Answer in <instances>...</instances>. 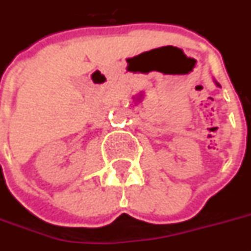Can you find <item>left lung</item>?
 I'll return each mask as SVG.
<instances>
[{
  "label": "left lung",
  "instance_id": "obj_1",
  "mask_svg": "<svg viewBox=\"0 0 251 251\" xmlns=\"http://www.w3.org/2000/svg\"><path fill=\"white\" fill-rule=\"evenodd\" d=\"M216 85H217V86H220V83H218L217 81H216Z\"/></svg>",
  "mask_w": 251,
  "mask_h": 251
}]
</instances>
